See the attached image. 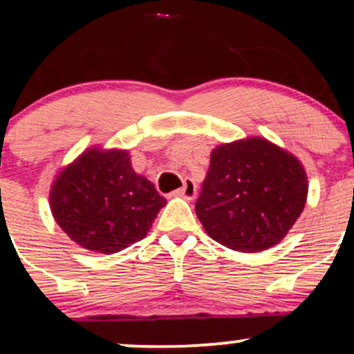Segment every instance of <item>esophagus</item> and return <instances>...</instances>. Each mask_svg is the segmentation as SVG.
<instances>
[{
	"instance_id": "34e87169",
	"label": "esophagus",
	"mask_w": 354,
	"mask_h": 354,
	"mask_svg": "<svg viewBox=\"0 0 354 354\" xmlns=\"http://www.w3.org/2000/svg\"><path fill=\"white\" fill-rule=\"evenodd\" d=\"M174 196L185 198V200H193L196 196V183L193 180H186L183 183V186L178 191H174Z\"/></svg>"
}]
</instances>
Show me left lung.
I'll use <instances>...</instances> for the list:
<instances>
[{
    "mask_svg": "<svg viewBox=\"0 0 354 354\" xmlns=\"http://www.w3.org/2000/svg\"><path fill=\"white\" fill-rule=\"evenodd\" d=\"M306 198L301 161L266 138L251 136L211 151L196 216L219 245L259 253L286 236Z\"/></svg>",
    "mask_w": 354,
    "mask_h": 354,
    "instance_id": "1",
    "label": "left lung"
}]
</instances>
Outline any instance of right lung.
I'll return each mask as SVG.
<instances>
[{
    "label": "right lung",
    "mask_w": 354,
    "mask_h": 354,
    "mask_svg": "<svg viewBox=\"0 0 354 354\" xmlns=\"http://www.w3.org/2000/svg\"><path fill=\"white\" fill-rule=\"evenodd\" d=\"M166 205L131 166L128 149L91 146L61 168L50 189L55 221L91 253L113 254L143 239Z\"/></svg>",
    "instance_id": "1"
}]
</instances>
